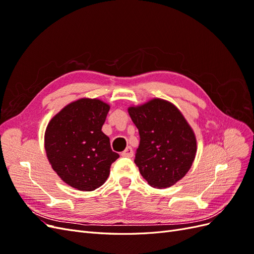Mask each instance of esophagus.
<instances>
[{"label": "esophagus", "instance_id": "1", "mask_svg": "<svg viewBox=\"0 0 254 254\" xmlns=\"http://www.w3.org/2000/svg\"><path fill=\"white\" fill-rule=\"evenodd\" d=\"M122 156L123 157H128V158H131L133 156V150L132 148L130 147V146H128V147L122 152Z\"/></svg>", "mask_w": 254, "mask_h": 254}]
</instances>
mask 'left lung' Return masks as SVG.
I'll return each instance as SVG.
<instances>
[{"mask_svg": "<svg viewBox=\"0 0 254 254\" xmlns=\"http://www.w3.org/2000/svg\"><path fill=\"white\" fill-rule=\"evenodd\" d=\"M128 113L140 133L134 163L152 188H170L182 179L194 162L196 136L180 110L153 98Z\"/></svg>", "mask_w": 254, "mask_h": 254, "instance_id": "obj_1", "label": "left lung"}]
</instances>
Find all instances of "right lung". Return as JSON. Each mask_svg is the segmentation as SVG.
Listing matches in <instances>:
<instances>
[{"label": "right lung", "instance_id": "1", "mask_svg": "<svg viewBox=\"0 0 254 254\" xmlns=\"http://www.w3.org/2000/svg\"><path fill=\"white\" fill-rule=\"evenodd\" d=\"M110 106L97 98H80L54 117L44 134V148L60 179L79 190L102 187L120 156L103 131Z\"/></svg>", "mask_w": 254, "mask_h": 254}]
</instances>
